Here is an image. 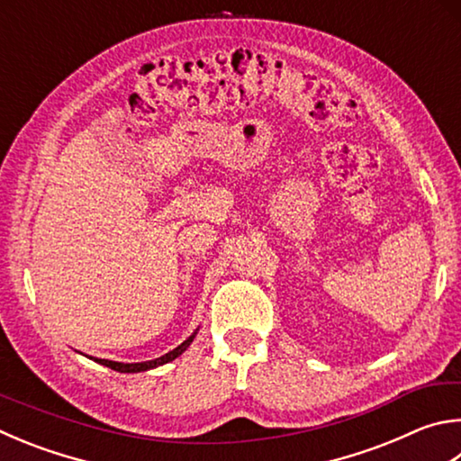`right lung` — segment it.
<instances>
[{
    "label": "right lung",
    "mask_w": 461,
    "mask_h": 461,
    "mask_svg": "<svg viewBox=\"0 0 461 461\" xmlns=\"http://www.w3.org/2000/svg\"><path fill=\"white\" fill-rule=\"evenodd\" d=\"M197 330H199V329H195V332L191 334V337H189L187 340H183L177 348L169 350V353L163 355V357L153 358V361H145V363H119V361H108V358H95V361L100 363V365L108 366V369L119 371V373H143V371L157 369V366H161V365H165V363H171V361H175V358L185 353L191 342H194V339L197 337Z\"/></svg>",
    "instance_id": "obj_1"
}]
</instances>
